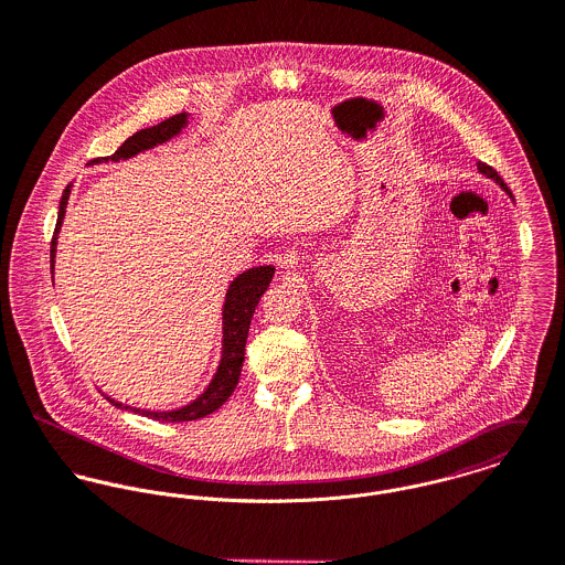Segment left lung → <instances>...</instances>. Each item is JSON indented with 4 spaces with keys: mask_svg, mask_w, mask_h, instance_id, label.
Instances as JSON below:
<instances>
[{
    "mask_svg": "<svg viewBox=\"0 0 565 565\" xmlns=\"http://www.w3.org/2000/svg\"><path fill=\"white\" fill-rule=\"evenodd\" d=\"M477 167H479V171H481L483 175L492 178V180H494V182H497V184H499V186H501L502 190H507V192H509V189H507V184H504V182H502L501 180V175H499V173H497V171H494V169H492L490 164H486V162H479Z\"/></svg>",
    "mask_w": 565,
    "mask_h": 565,
    "instance_id": "1",
    "label": "left lung"
}]
</instances>
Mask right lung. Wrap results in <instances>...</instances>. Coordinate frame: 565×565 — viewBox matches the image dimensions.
<instances>
[{
	"mask_svg": "<svg viewBox=\"0 0 565 565\" xmlns=\"http://www.w3.org/2000/svg\"><path fill=\"white\" fill-rule=\"evenodd\" d=\"M186 126V115H175L171 119H164L158 126L147 127L136 131L134 136H129L126 142L106 160H121V158H129L142 149H149L158 142L169 140L171 136H175L182 127ZM68 192H71V184L64 189L63 199H61V210H58V221H56V230L52 236V249H50V257L54 264V255H56V236L58 230L63 225L64 207L68 201ZM54 268V266H52ZM275 268L273 266H257L247 273H243L227 290L225 297V312H223V360L218 366V373L214 376V381L210 383V387L186 407L175 409V412H138L142 416H149L153 420H162V423H186V420H199L212 412H216L236 390L238 379H241V371H243V362H245V347H247V335H249V324H252L253 312L259 303V297L264 295V290L268 288L270 279H273ZM110 403H115L113 398H108ZM117 407H124L121 403H115ZM129 409V407H124ZM134 412V409H131Z\"/></svg>",
	"mask_w": 565,
	"mask_h": 565,
	"instance_id": "obj_1",
	"label": "right lung"
}]
</instances>
